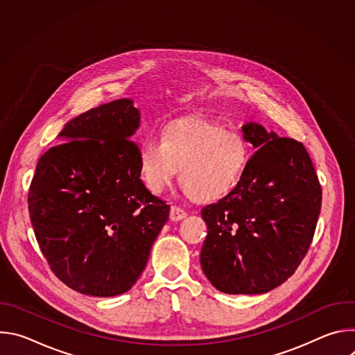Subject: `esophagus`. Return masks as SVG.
Instances as JSON below:
<instances>
[{
  "label": "esophagus",
  "mask_w": 355,
  "mask_h": 355,
  "mask_svg": "<svg viewBox=\"0 0 355 355\" xmlns=\"http://www.w3.org/2000/svg\"><path fill=\"white\" fill-rule=\"evenodd\" d=\"M185 216H187V212H185L182 208L175 207V205L171 207V211H170V219H171V220H181V219H184Z\"/></svg>",
  "instance_id": "34e87169"
}]
</instances>
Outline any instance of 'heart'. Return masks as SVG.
<instances>
[{"instance_id":"1","label":"heart","mask_w":355,"mask_h":355,"mask_svg":"<svg viewBox=\"0 0 355 355\" xmlns=\"http://www.w3.org/2000/svg\"><path fill=\"white\" fill-rule=\"evenodd\" d=\"M137 157L141 180L151 192H163L180 168L184 191L199 202H212L236 185L250 150L237 132L208 119L185 118L170 122L162 139L147 135Z\"/></svg>"}]
</instances>
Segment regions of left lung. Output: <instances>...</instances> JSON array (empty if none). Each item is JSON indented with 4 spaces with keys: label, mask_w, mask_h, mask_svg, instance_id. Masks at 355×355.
<instances>
[{
    "label": "left lung",
    "mask_w": 355,
    "mask_h": 355,
    "mask_svg": "<svg viewBox=\"0 0 355 355\" xmlns=\"http://www.w3.org/2000/svg\"><path fill=\"white\" fill-rule=\"evenodd\" d=\"M257 151L236 188L202 208L208 234L200 267L225 293L256 295L284 284L305 259L322 207V187L300 141L243 126Z\"/></svg>",
    "instance_id": "8db88e82"
}]
</instances>
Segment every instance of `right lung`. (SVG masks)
<instances>
[{
    "instance_id": "right-lung-1",
    "label": "right lung",
    "mask_w": 355,
    "mask_h": 355,
    "mask_svg": "<svg viewBox=\"0 0 355 355\" xmlns=\"http://www.w3.org/2000/svg\"><path fill=\"white\" fill-rule=\"evenodd\" d=\"M140 114L128 98L66 123L39 159L28 204L50 270L91 296L128 292L143 272L170 205L140 180L139 146L130 140Z\"/></svg>"
}]
</instances>
